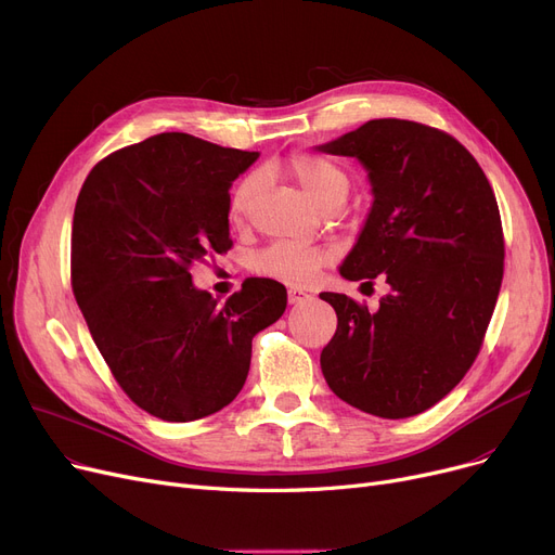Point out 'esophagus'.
Segmentation results:
<instances>
[{
  "instance_id": "34e87169",
  "label": "esophagus",
  "mask_w": 555,
  "mask_h": 555,
  "mask_svg": "<svg viewBox=\"0 0 555 555\" xmlns=\"http://www.w3.org/2000/svg\"><path fill=\"white\" fill-rule=\"evenodd\" d=\"M309 298V293L305 288H298V286H291L288 288V305H298L302 300Z\"/></svg>"
}]
</instances>
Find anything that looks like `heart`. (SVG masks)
I'll list each match as a JSON object with an SVG mask.
<instances>
[{"instance_id":"b5f03b06","label":"heart","mask_w":555,"mask_h":555,"mask_svg":"<svg viewBox=\"0 0 555 555\" xmlns=\"http://www.w3.org/2000/svg\"><path fill=\"white\" fill-rule=\"evenodd\" d=\"M286 170L302 185L307 197L320 208H327L330 204H336V202H345L349 192L347 172L322 156H311V154L291 156L286 163ZM259 181H262L259 175H248L233 190L231 219L235 223H242L244 217L248 215V208L259 190ZM334 255L336 253L330 248L305 246L296 242H275L255 257L253 267L259 275L275 278L291 284H305L311 278H315V273L324 264H330Z\"/></svg>"}]
</instances>
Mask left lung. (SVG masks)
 <instances>
[{"mask_svg": "<svg viewBox=\"0 0 555 555\" xmlns=\"http://www.w3.org/2000/svg\"><path fill=\"white\" fill-rule=\"evenodd\" d=\"M318 150L358 158L374 197L340 275L389 284L376 311L320 293L338 315L320 353L324 380L367 414H421L470 370L500 296L493 188L460 141L412 120H367Z\"/></svg>", "mask_w": 555, "mask_h": 555, "instance_id": "1", "label": "left lung"}]
</instances>
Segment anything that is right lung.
Listing matches in <instances>:
<instances>
[{"label": "right lung", "mask_w": 555, "mask_h": 555, "mask_svg": "<svg viewBox=\"0 0 555 555\" xmlns=\"http://www.w3.org/2000/svg\"><path fill=\"white\" fill-rule=\"evenodd\" d=\"M259 152L163 132L89 172L74 212L72 284L91 338L139 408L194 421L246 383L255 334L280 320L286 288L248 278L225 302L190 267L233 246V181Z\"/></svg>", "instance_id": "obj_1"}]
</instances>
